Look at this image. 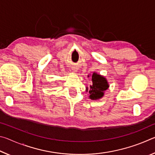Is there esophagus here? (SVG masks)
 Masks as SVG:
<instances>
[{"mask_svg":"<svg viewBox=\"0 0 155 155\" xmlns=\"http://www.w3.org/2000/svg\"><path fill=\"white\" fill-rule=\"evenodd\" d=\"M72 70L74 72H77L78 68H77V67H72Z\"/></svg>","mask_w":155,"mask_h":155,"instance_id":"esophagus-1","label":"esophagus"}]
</instances>
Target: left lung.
<instances>
[{
    "label": "left lung",
    "mask_w": 155,
    "mask_h": 155,
    "mask_svg": "<svg viewBox=\"0 0 155 155\" xmlns=\"http://www.w3.org/2000/svg\"><path fill=\"white\" fill-rule=\"evenodd\" d=\"M88 77H90L89 75ZM91 81H92V85H90L89 88L87 87H86V91H89L90 94L89 98L93 101L101 98L104 96V91L109 87L106 78L94 72L91 75Z\"/></svg>",
    "instance_id": "1"
}]
</instances>
